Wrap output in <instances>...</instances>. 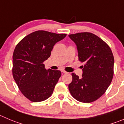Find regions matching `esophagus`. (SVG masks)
<instances>
[{
  "instance_id": "obj_1",
  "label": "esophagus",
  "mask_w": 124,
  "mask_h": 124,
  "mask_svg": "<svg viewBox=\"0 0 124 124\" xmlns=\"http://www.w3.org/2000/svg\"><path fill=\"white\" fill-rule=\"evenodd\" d=\"M61 72L63 73V74H66L67 72L65 71V70H61Z\"/></svg>"
}]
</instances>
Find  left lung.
<instances>
[{"label": "left lung", "instance_id": "8db88e82", "mask_svg": "<svg viewBox=\"0 0 124 124\" xmlns=\"http://www.w3.org/2000/svg\"><path fill=\"white\" fill-rule=\"evenodd\" d=\"M77 45L82 66V78L72 73L69 91L77 101L91 103L100 98L111 84L114 74V56L109 46L89 32L69 35Z\"/></svg>", "mask_w": 124, "mask_h": 124}]
</instances>
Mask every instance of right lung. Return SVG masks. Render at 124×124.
I'll return each mask as SVG.
<instances>
[{
  "label": "right lung",
  "instance_id": "1",
  "mask_svg": "<svg viewBox=\"0 0 124 124\" xmlns=\"http://www.w3.org/2000/svg\"><path fill=\"white\" fill-rule=\"evenodd\" d=\"M66 36L38 30L25 36L16 45L13 55V76L22 94L31 102H42L52 94L61 72L46 70L43 62L50 56L55 44Z\"/></svg>",
  "mask_w": 124,
  "mask_h": 124
}]
</instances>
